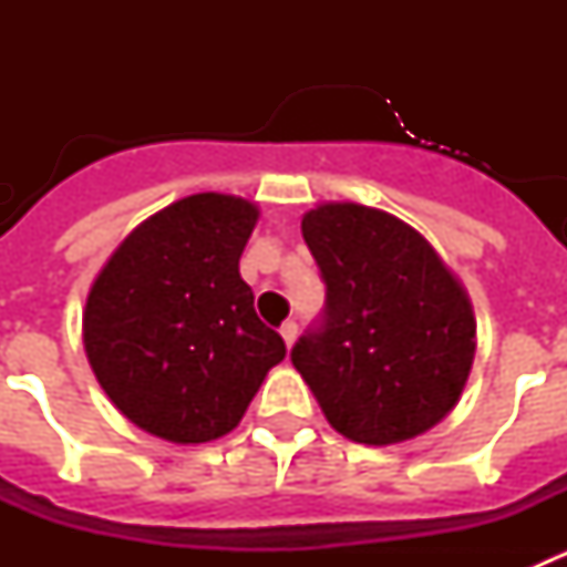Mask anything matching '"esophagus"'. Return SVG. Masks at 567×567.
<instances>
[{"label": "esophagus", "instance_id": "esophagus-1", "mask_svg": "<svg viewBox=\"0 0 567 567\" xmlns=\"http://www.w3.org/2000/svg\"><path fill=\"white\" fill-rule=\"evenodd\" d=\"M280 338H284L287 346H292L295 338H298V323H295V320H287V323L280 327Z\"/></svg>", "mask_w": 567, "mask_h": 567}]
</instances>
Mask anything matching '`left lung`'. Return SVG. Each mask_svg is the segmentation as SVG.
<instances>
[{"instance_id":"obj_1","label":"left lung","mask_w":567,"mask_h":567,"mask_svg":"<svg viewBox=\"0 0 567 567\" xmlns=\"http://www.w3.org/2000/svg\"><path fill=\"white\" fill-rule=\"evenodd\" d=\"M327 284L318 327L292 363L334 432L392 445L457 405L477 323L452 269L417 229L363 204H320L300 221Z\"/></svg>"}]
</instances>
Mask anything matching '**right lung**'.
Returning <instances> with one entry per match:
<instances>
[{
  "label": "right lung",
  "instance_id": "obj_1",
  "mask_svg": "<svg viewBox=\"0 0 567 567\" xmlns=\"http://www.w3.org/2000/svg\"><path fill=\"white\" fill-rule=\"evenodd\" d=\"M255 221L244 198L189 195L138 224L90 287V365L115 409L155 437H224L287 358L238 272Z\"/></svg>",
  "mask_w": 567,
  "mask_h": 567
}]
</instances>
